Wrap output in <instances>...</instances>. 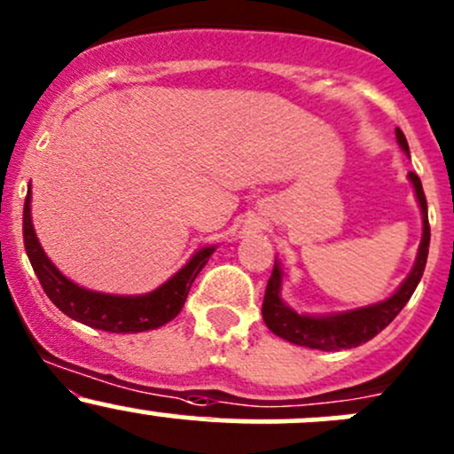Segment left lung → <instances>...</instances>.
<instances>
[{
    "label": "left lung",
    "instance_id": "left-lung-1",
    "mask_svg": "<svg viewBox=\"0 0 454 454\" xmlns=\"http://www.w3.org/2000/svg\"><path fill=\"white\" fill-rule=\"evenodd\" d=\"M395 139L398 145L409 154V143L404 139L403 130L395 128ZM409 180H411L413 189H416V198L422 211V241H419L416 263L404 283L395 289L394 295H389L383 302L370 304V307L355 309V311L331 313V315H307L295 313L294 309L285 304L280 298V289H283V270L276 261L274 270H271L270 280H267L265 298H263V319L274 335L283 337L295 346L315 348V350H341V348H356L361 343L370 341L372 337L379 335L385 326H389L391 319L395 317L409 302V298L416 291L419 278L424 274L428 256V243H431V228H428V208L427 198H424V189L419 178L413 171H409Z\"/></svg>",
    "mask_w": 454,
    "mask_h": 454
}]
</instances>
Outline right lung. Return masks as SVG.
Instances as JSON below:
<instances>
[{
	"label": "right lung",
	"instance_id": "1",
	"mask_svg": "<svg viewBox=\"0 0 454 454\" xmlns=\"http://www.w3.org/2000/svg\"><path fill=\"white\" fill-rule=\"evenodd\" d=\"M23 243H26L27 259H30L32 270H35L38 283L47 298L56 304L65 315H69L75 322L87 324L90 328L108 333H143L154 331V328L165 326L167 322L176 317L184 307L191 285L195 276L202 271L208 263L215 246L200 247L189 263L180 271H176L167 283L159 289L143 295H113L99 294L75 285L74 280L60 274V270L47 259L41 243L32 226L30 215V191L23 204Z\"/></svg>",
	"mask_w": 454,
	"mask_h": 454
}]
</instances>
